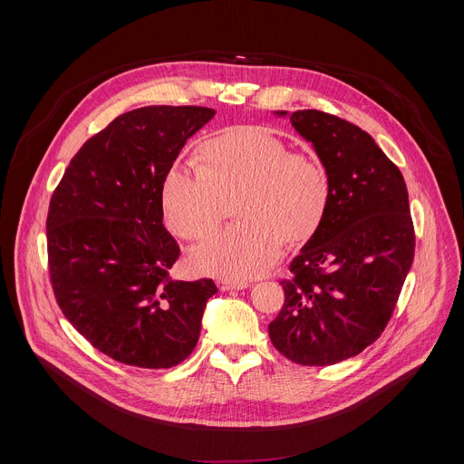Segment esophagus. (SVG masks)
Listing matches in <instances>:
<instances>
[{
  "label": "esophagus",
  "instance_id": "obj_1",
  "mask_svg": "<svg viewBox=\"0 0 464 464\" xmlns=\"http://www.w3.org/2000/svg\"><path fill=\"white\" fill-rule=\"evenodd\" d=\"M218 288L220 290H244L247 288V283L246 281H233V279H220L218 281Z\"/></svg>",
  "mask_w": 464,
  "mask_h": 464
}]
</instances>
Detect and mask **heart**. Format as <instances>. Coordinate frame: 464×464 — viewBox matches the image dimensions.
<instances>
[{
	"label": "heart",
	"instance_id": "1",
	"mask_svg": "<svg viewBox=\"0 0 464 464\" xmlns=\"http://www.w3.org/2000/svg\"><path fill=\"white\" fill-rule=\"evenodd\" d=\"M202 167H174L161 188L169 229L181 238L209 235L237 198L242 218L190 251L204 276L247 279L268 270L285 240L310 238L319 227L328 179L317 158L292 149L268 130L247 126L208 141Z\"/></svg>",
	"mask_w": 464,
	"mask_h": 464
}]
</instances>
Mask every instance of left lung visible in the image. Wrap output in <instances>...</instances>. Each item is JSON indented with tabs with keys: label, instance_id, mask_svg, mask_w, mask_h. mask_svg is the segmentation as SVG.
<instances>
[{
	"label": "left lung",
	"instance_id": "left-lung-1",
	"mask_svg": "<svg viewBox=\"0 0 464 464\" xmlns=\"http://www.w3.org/2000/svg\"><path fill=\"white\" fill-rule=\"evenodd\" d=\"M290 121L326 170L328 202L281 281L285 304L268 333L290 362L333 365L374 343L392 315L415 255L410 198L399 167L360 126L319 110Z\"/></svg>",
	"mask_w": 464,
	"mask_h": 464
}]
</instances>
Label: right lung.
Masks as SVG:
<instances>
[{
	"mask_svg": "<svg viewBox=\"0 0 464 464\" xmlns=\"http://www.w3.org/2000/svg\"><path fill=\"white\" fill-rule=\"evenodd\" d=\"M204 106H145L115 117L65 169L47 213L54 299L97 351L169 369L196 347L213 279L174 281L179 246L163 226L161 188Z\"/></svg>",
	"mask_w": 464,
	"mask_h": 464,
	"instance_id": "right-lung-1",
	"label": "right lung"
}]
</instances>
